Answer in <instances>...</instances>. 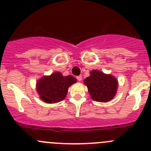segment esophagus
Masks as SVG:
<instances>
[{
  "instance_id": "obj_1",
  "label": "esophagus",
  "mask_w": 151,
  "mask_h": 151,
  "mask_svg": "<svg viewBox=\"0 0 151 151\" xmlns=\"http://www.w3.org/2000/svg\"><path fill=\"white\" fill-rule=\"evenodd\" d=\"M77 80H78V81H81V80H82V76L81 75L77 76Z\"/></svg>"
}]
</instances>
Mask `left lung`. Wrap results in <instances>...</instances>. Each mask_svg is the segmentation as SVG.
Listing matches in <instances>:
<instances>
[{
    "label": "left lung",
    "instance_id": "1",
    "mask_svg": "<svg viewBox=\"0 0 151 151\" xmlns=\"http://www.w3.org/2000/svg\"><path fill=\"white\" fill-rule=\"evenodd\" d=\"M91 98L99 102L110 101L116 93L118 81L110 74L93 70L91 76L84 80Z\"/></svg>",
    "mask_w": 151,
    "mask_h": 151
}]
</instances>
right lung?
Instances as JSON below:
<instances>
[{
  "mask_svg": "<svg viewBox=\"0 0 151 151\" xmlns=\"http://www.w3.org/2000/svg\"><path fill=\"white\" fill-rule=\"evenodd\" d=\"M77 82L72 76L63 77L61 73L55 72L49 77H44L37 82V91L45 102L56 103L66 97L68 88Z\"/></svg>",
  "mask_w": 151,
  "mask_h": 151,
  "instance_id": "add662e5",
  "label": "right lung"
}]
</instances>
